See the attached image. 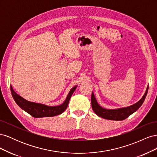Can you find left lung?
Instances as JSON below:
<instances>
[{
  "mask_svg": "<svg viewBox=\"0 0 157 157\" xmlns=\"http://www.w3.org/2000/svg\"><path fill=\"white\" fill-rule=\"evenodd\" d=\"M149 86H147L146 92L140 100L130 107L125 108H121L118 109H105L98 105V103L95 98L94 94L92 93L91 97V103L93 111L95 112L97 115L102 117L103 118L108 120H113V121H122L126 119L129 116H130L132 113L136 112L138 109L142 104H143L146 96L148 92Z\"/></svg>",
  "mask_w": 157,
  "mask_h": 157,
  "instance_id": "8db88e82",
  "label": "left lung"
}]
</instances>
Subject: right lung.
Listing matches in <instances>:
<instances>
[{"label":"right lung","instance_id":"1","mask_svg":"<svg viewBox=\"0 0 157 157\" xmlns=\"http://www.w3.org/2000/svg\"><path fill=\"white\" fill-rule=\"evenodd\" d=\"M76 88H77V86H74L71 90L67 98H66L65 101L63 102V104L54 107H50L45 105H42V104L40 103L28 101L14 92L12 86H10V90L14 101H16V103L22 109H23V110L25 111L27 113H29L32 117L35 118H40L54 117L60 115V114L64 112L67 107L70 98L73 94Z\"/></svg>","mask_w":157,"mask_h":157}]
</instances>
